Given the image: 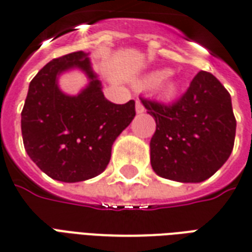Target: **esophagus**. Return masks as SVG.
<instances>
[{"instance_id":"esophagus-1","label":"esophagus","mask_w":252,"mask_h":252,"mask_svg":"<svg viewBox=\"0 0 252 252\" xmlns=\"http://www.w3.org/2000/svg\"><path fill=\"white\" fill-rule=\"evenodd\" d=\"M144 111H145V108L142 106V103L140 102V100H136V112H137V114H142Z\"/></svg>"}]
</instances>
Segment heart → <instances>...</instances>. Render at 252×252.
<instances>
[{"mask_svg":"<svg viewBox=\"0 0 252 252\" xmlns=\"http://www.w3.org/2000/svg\"><path fill=\"white\" fill-rule=\"evenodd\" d=\"M167 70H156L145 77L144 84L154 85V89L158 94L165 98H172L179 91V82L172 77L167 76Z\"/></svg>","mask_w":252,"mask_h":252,"instance_id":"obj_1","label":"heart"}]
</instances>
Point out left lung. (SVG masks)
Returning <instances> with one entry per match:
<instances>
[{"instance_id": "1", "label": "left lung", "mask_w": 252, "mask_h": 252, "mask_svg": "<svg viewBox=\"0 0 252 252\" xmlns=\"http://www.w3.org/2000/svg\"><path fill=\"white\" fill-rule=\"evenodd\" d=\"M156 120L150 163L157 175L180 183L211 178L230 157L235 122L231 98L213 74L199 72L172 104L142 99Z\"/></svg>"}]
</instances>
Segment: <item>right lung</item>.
I'll list each match as a JSON object with an SVG mask.
<instances>
[{"instance_id": "add662e5", "label": "right lung", "mask_w": 252, "mask_h": 252, "mask_svg": "<svg viewBox=\"0 0 252 252\" xmlns=\"http://www.w3.org/2000/svg\"><path fill=\"white\" fill-rule=\"evenodd\" d=\"M78 68L89 84L77 95L65 94L58 77ZM134 100L115 104L82 51L49 61L30 82L22 110V137L29 157L52 179L76 183L106 170L118 136L133 120Z\"/></svg>"}]
</instances>
